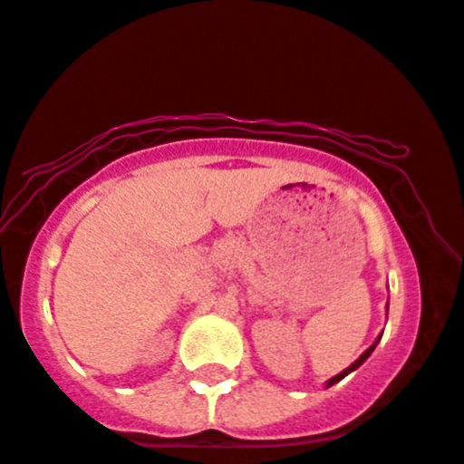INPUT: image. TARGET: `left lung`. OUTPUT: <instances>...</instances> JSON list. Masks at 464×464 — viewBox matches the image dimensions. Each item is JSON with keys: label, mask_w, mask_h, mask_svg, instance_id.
Instances as JSON below:
<instances>
[{"label": "left lung", "mask_w": 464, "mask_h": 464, "mask_svg": "<svg viewBox=\"0 0 464 464\" xmlns=\"http://www.w3.org/2000/svg\"><path fill=\"white\" fill-rule=\"evenodd\" d=\"M378 341H381V336H378V338H376V343H374V344H372V347H370V349H365V351H363V353L360 355V360H357V362H353V363H351L347 370H343V372H341V374H336L334 378H330V381H328V382H325V384H328V387H332V384H334V382H338V381H343V378H344V376H347V374H351V372H353V370H357V368H360V365H362V363H363L365 360H368V357L372 355V351H374V349H376V344H378Z\"/></svg>", "instance_id": "obj_1"}]
</instances>
